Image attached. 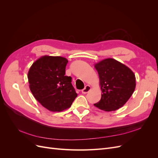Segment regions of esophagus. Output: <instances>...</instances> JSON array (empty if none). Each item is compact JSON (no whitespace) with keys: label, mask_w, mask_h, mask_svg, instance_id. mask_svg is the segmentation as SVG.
<instances>
[{"label":"esophagus","mask_w":158,"mask_h":158,"mask_svg":"<svg viewBox=\"0 0 158 158\" xmlns=\"http://www.w3.org/2000/svg\"><path fill=\"white\" fill-rule=\"evenodd\" d=\"M90 89H91V87L89 85H85V88L82 90V94H87Z\"/></svg>","instance_id":"obj_1"}]
</instances>
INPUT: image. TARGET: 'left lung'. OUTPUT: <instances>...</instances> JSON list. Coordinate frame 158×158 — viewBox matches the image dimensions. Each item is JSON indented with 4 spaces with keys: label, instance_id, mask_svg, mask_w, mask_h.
<instances>
[{
    "label": "left lung",
    "instance_id": "8db88e82",
    "mask_svg": "<svg viewBox=\"0 0 158 158\" xmlns=\"http://www.w3.org/2000/svg\"><path fill=\"white\" fill-rule=\"evenodd\" d=\"M101 89L100 101L94 104L106 111L121 108L131 97L136 87V78L133 72L127 66L113 59H104L95 64Z\"/></svg>",
    "mask_w": 158,
    "mask_h": 158
}]
</instances>
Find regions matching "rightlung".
<instances>
[{
	"label": "right lung",
	"instance_id": "add662e5",
	"mask_svg": "<svg viewBox=\"0 0 158 158\" xmlns=\"http://www.w3.org/2000/svg\"><path fill=\"white\" fill-rule=\"evenodd\" d=\"M68 60L62 56H43L28 72L30 88L34 98L51 111L69 108L77 97L72 78L65 76Z\"/></svg>",
	"mask_w": 158,
	"mask_h": 158
}]
</instances>
